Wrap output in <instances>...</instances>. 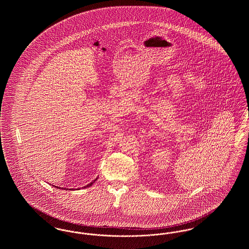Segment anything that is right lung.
I'll return each instance as SVG.
<instances>
[{
	"label": "right lung",
	"instance_id": "obj_1",
	"mask_svg": "<svg viewBox=\"0 0 249 249\" xmlns=\"http://www.w3.org/2000/svg\"><path fill=\"white\" fill-rule=\"evenodd\" d=\"M97 179H98V178H96V179H95L94 181H92V182H90V183H89V185H87V186H85V187H84V188H89V187H90V186H91V185H92V184H93V183H94L95 181H96V180H97ZM57 188H58V187H57ZM58 189H59V188H58ZM62 190H65V189H62Z\"/></svg>",
	"mask_w": 249,
	"mask_h": 249
}]
</instances>
